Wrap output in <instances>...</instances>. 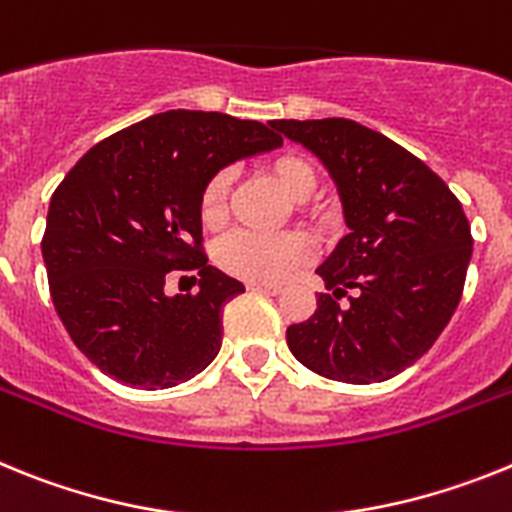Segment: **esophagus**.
<instances>
[{"label": "esophagus", "mask_w": 512, "mask_h": 512, "mask_svg": "<svg viewBox=\"0 0 512 512\" xmlns=\"http://www.w3.org/2000/svg\"><path fill=\"white\" fill-rule=\"evenodd\" d=\"M247 291L252 293H268V296H278L283 291L281 286H273V283H247Z\"/></svg>", "instance_id": "34e87169"}]
</instances>
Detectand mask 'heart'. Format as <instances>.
<instances>
[{
  "mask_svg": "<svg viewBox=\"0 0 512 512\" xmlns=\"http://www.w3.org/2000/svg\"><path fill=\"white\" fill-rule=\"evenodd\" d=\"M275 185L296 203L309 201L317 193V172L299 154H283L268 164ZM231 172L221 170L206 182L201 193V221L219 226L229 211ZM311 255V247L301 234H257L234 231L216 247V262L229 275L252 283H278L301 268Z\"/></svg>",
  "mask_w": 512,
  "mask_h": 512,
  "instance_id": "b5f03b06",
  "label": "heart"
}]
</instances>
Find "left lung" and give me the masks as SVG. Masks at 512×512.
<instances>
[{
    "label": "left lung",
    "instance_id": "1",
    "mask_svg": "<svg viewBox=\"0 0 512 512\" xmlns=\"http://www.w3.org/2000/svg\"><path fill=\"white\" fill-rule=\"evenodd\" d=\"M270 126L327 167L348 224L317 268L332 293L319 296L306 322L288 327V348L324 379H391L433 348L459 306L474 244L464 208L428 164L361 123Z\"/></svg>",
    "mask_w": 512,
    "mask_h": 512
}]
</instances>
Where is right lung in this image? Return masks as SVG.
Returning <instances> with one entry per match:
<instances>
[{"mask_svg":"<svg viewBox=\"0 0 512 512\" xmlns=\"http://www.w3.org/2000/svg\"><path fill=\"white\" fill-rule=\"evenodd\" d=\"M281 144L265 123L167 110L71 167L51 195L41 250L56 314L102 373L170 389L219 355L221 314L244 286L203 255L201 193L226 164ZM172 269H198L199 293L167 297Z\"/></svg>","mask_w":512,"mask_h":512,"instance_id":"add662e5","label":"right lung"}]
</instances>
